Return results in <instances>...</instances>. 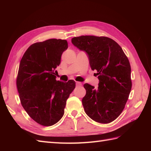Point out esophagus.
Returning a JSON list of instances; mask_svg holds the SVG:
<instances>
[{
    "mask_svg": "<svg viewBox=\"0 0 151 151\" xmlns=\"http://www.w3.org/2000/svg\"><path fill=\"white\" fill-rule=\"evenodd\" d=\"M76 86H82V83H80V82H76Z\"/></svg>",
    "mask_w": 151,
    "mask_h": 151,
    "instance_id": "34e87169",
    "label": "esophagus"
}]
</instances>
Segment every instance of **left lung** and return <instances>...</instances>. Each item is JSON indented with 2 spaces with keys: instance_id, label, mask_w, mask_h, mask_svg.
<instances>
[{
  "instance_id": "obj_1",
  "label": "left lung",
  "mask_w": 151,
  "mask_h": 151,
  "mask_svg": "<svg viewBox=\"0 0 151 151\" xmlns=\"http://www.w3.org/2000/svg\"><path fill=\"white\" fill-rule=\"evenodd\" d=\"M72 44L88 55L92 70H96L98 88L84 84L82 102L86 113L94 121L109 123L120 116L132 89L129 59L115 41L106 36H81Z\"/></svg>"
}]
</instances>
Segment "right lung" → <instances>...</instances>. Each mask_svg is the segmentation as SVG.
I'll list each match as a JSON object with an SVG mask.
<instances>
[{"instance_id":"obj_1","label":"right lung","mask_w":151,"mask_h":151,"mask_svg":"<svg viewBox=\"0 0 151 151\" xmlns=\"http://www.w3.org/2000/svg\"><path fill=\"white\" fill-rule=\"evenodd\" d=\"M67 48L65 40L49 39L31 45L21 60L16 79L20 101L41 125L52 126L61 119L67 100L76 88L74 81H57L55 74Z\"/></svg>"}]
</instances>
